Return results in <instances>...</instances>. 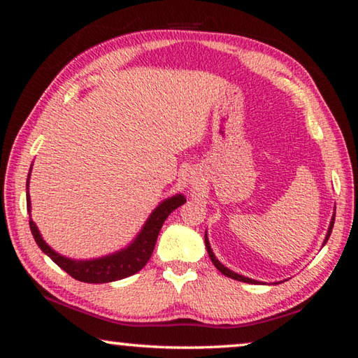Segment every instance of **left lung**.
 Listing matches in <instances>:
<instances>
[{"label":"left lung","instance_id":"obj_1","mask_svg":"<svg viewBox=\"0 0 358 358\" xmlns=\"http://www.w3.org/2000/svg\"><path fill=\"white\" fill-rule=\"evenodd\" d=\"M333 224H335V216L331 217V222H330V227H329V232H327V237H325V241H324V245L327 243V240H329V237H330V234H331V229H333ZM205 246H207V251H208V256H210V259H211V262H213V265L216 266L217 270L221 271V273L224 275V276H227V278H232V280H237V281H243V282H250V284H256L257 281H254V280H250V278H245V276H241V275H238V273H234L232 270H229V268H226V266H224L220 260H217L216 257H215V254H213V251H211V248H210V243H208V240H207V237H205Z\"/></svg>","mask_w":358,"mask_h":358}]
</instances>
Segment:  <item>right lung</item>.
<instances>
[{
  "instance_id": "1",
  "label": "right lung",
  "mask_w": 358,
  "mask_h": 358,
  "mask_svg": "<svg viewBox=\"0 0 358 358\" xmlns=\"http://www.w3.org/2000/svg\"><path fill=\"white\" fill-rule=\"evenodd\" d=\"M28 183L29 175L27 186ZM185 202L186 199L181 196V194H177V196H173L171 199H166V201L150 215L148 221L145 222V226L142 229V232L137 235V238L132 241L126 250H121L107 257L94 260H72L59 256V254H57L44 240H42L39 230L36 227L31 217H29V229H31L33 237L36 240V243H38V246L42 250V252H45L59 268H63L66 273L71 275L74 280L92 284L112 282L134 275L147 265L151 254H153L157 235H159L162 224H164L167 216L171 215L175 208H178L180 205H183ZM27 207L29 211V207H31V203H29V194H27Z\"/></svg>"
}]
</instances>
